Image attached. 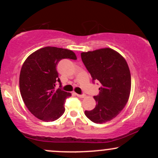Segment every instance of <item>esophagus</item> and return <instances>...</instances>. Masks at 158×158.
<instances>
[{
    "label": "esophagus",
    "instance_id": "34e87169",
    "mask_svg": "<svg viewBox=\"0 0 158 158\" xmlns=\"http://www.w3.org/2000/svg\"><path fill=\"white\" fill-rule=\"evenodd\" d=\"M77 94V97H79V98H84L85 97V94Z\"/></svg>",
    "mask_w": 158,
    "mask_h": 158
}]
</instances>
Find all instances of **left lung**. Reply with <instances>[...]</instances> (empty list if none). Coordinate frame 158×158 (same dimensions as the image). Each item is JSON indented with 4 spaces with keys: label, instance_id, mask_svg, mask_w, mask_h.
I'll use <instances>...</instances> for the list:
<instances>
[{
    "label": "left lung",
    "instance_id": "left-lung-1",
    "mask_svg": "<svg viewBox=\"0 0 158 158\" xmlns=\"http://www.w3.org/2000/svg\"><path fill=\"white\" fill-rule=\"evenodd\" d=\"M81 57L93 81L101 84L99 95L94 97L96 107L85 114L95 123L111 120L126 106L131 92V73L126 59L110 48L83 52Z\"/></svg>",
    "mask_w": 158,
    "mask_h": 158
}]
</instances>
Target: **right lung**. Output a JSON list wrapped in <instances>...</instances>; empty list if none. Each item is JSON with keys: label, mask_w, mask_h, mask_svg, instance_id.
I'll list each match as a JSON object with an SVG mask.
<instances>
[{"label": "right lung", "mask_w": 158, "mask_h": 158, "mask_svg": "<svg viewBox=\"0 0 158 158\" xmlns=\"http://www.w3.org/2000/svg\"><path fill=\"white\" fill-rule=\"evenodd\" d=\"M62 59L76 60L77 56L68 49L45 47L27 57L20 73V92L25 106L45 122L59 119L65 110V99L71 96L55 88L57 82L61 87L56 65Z\"/></svg>", "instance_id": "add662e5"}]
</instances>
